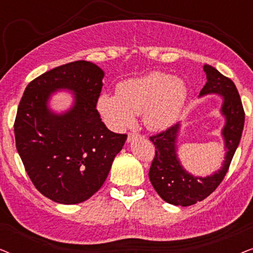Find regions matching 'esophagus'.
Wrapping results in <instances>:
<instances>
[{
    "label": "esophagus",
    "mask_w": 253,
    "mask_h": 253,
    "mask_svg": "<svg viewBox=\"0 0 253 253\" xmlns=\"http://www.w3.org/2000/svg\"><path fill=\"white\" fill-rule=\"evenodd\" d=\"M140 137H141L140 134L131 132V133L127 134V143H131V141H132L133 139H137V138H140Z\"/></svg>",
    "instance_id": "1"
}]
</instances>
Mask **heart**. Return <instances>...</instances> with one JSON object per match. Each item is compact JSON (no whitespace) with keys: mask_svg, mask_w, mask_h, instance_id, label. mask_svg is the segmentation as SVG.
Segmentation results:
<instances>
[{"mask_svg":"<svg viewBox=\"0 0 253 253\" xmlns=\"http://www.w3.org/2000/svg\"><path fill=\"white\" fill-rule=\"evenodd\" d=\"M188 100V87L179 78L154 71L139 78L126 79L116 86V95L102 93L96 109L107 126L121 131L143 114L150 130L162 131L177 122Z\"/></svg>","mask_w":253,"mask_h":253,"instance_id":"heart-1","label":"heart"}]
</instances>
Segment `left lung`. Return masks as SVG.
Masks as SVG:
<instances>
[{"instance_id": "obj_1", "label": "left lung", "mask_w": 253, "mask_h": 253, "mask_svg": "<svg viewBox=\"0 0 253 253\" xmlns=\"http://www.w3.org/2000/svg\"><path fill=\"white\" fill-rule=\"evenodd\" d=\"M207 83L199 93V98L211 94L220 95L222 105L221 115L224 126L221 130L223 139L224 160L221 168L209 176H195L185 170L178 159L177 140L181 132V123L151 137L155 146V157L151 165L150 181L165 202L175 206H190L202 202L215 190L224 176L240 144L244 127V110L233 81L224 77L216 69L204 64Z\"/></svg>"}]
</instances>
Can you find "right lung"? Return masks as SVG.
Segmentation results:
<instances>
[{"label":"right lung","instance_id":"obj_1","mask_svg":"<svg viewBox=\"0 0 253 253\" xmlns=\"http://www.w3.org/2000/svg\"><path fill=\"white\" fill-rule=\"evenodd\" d=\"M105 72L87 61L47 71L27 85L15 121L16 147L38 191L55 203L87 200L105 183L126 134L107 129L96 110ZM58 90L73 94L62 113L50 108Z\"/></svg>","mask_w":253,"mask_h":253}]
</instances>
